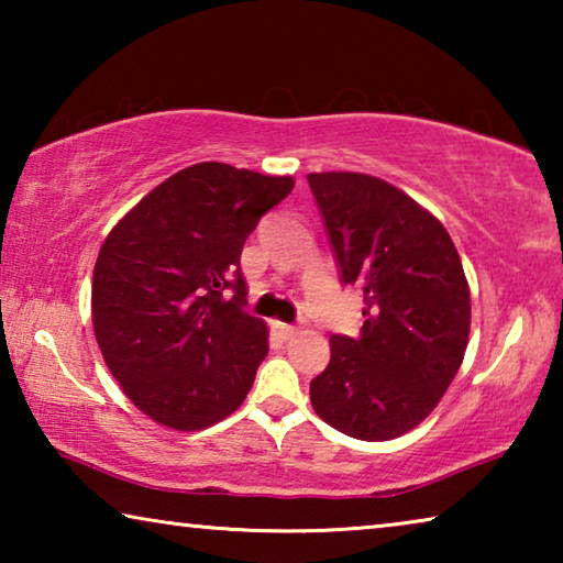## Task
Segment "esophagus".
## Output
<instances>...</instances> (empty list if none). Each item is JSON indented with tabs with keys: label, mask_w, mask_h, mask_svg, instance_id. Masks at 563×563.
Masks as SVG:
<instances>
[{
	"label": "esophagus",
	"mask_w": 563,
	"mask_h": 563,
	"mask_svg": "<svg viewBox=\"0 0 563 563\" xmlns=\"http://www.w3.org/2000/svg\"><path fill=\"white\" fill-rule=\"evenodd\" d=\"M273 332H275V335H278L280 340H290V338L295 335V332H298V328L288 325V322H278V320H275V322H273Z\"/></svg>",
	"instance_id": "1"
}]
</instances>
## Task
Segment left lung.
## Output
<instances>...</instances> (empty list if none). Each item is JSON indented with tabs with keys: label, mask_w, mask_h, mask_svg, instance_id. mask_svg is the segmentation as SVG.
Here are the masks:
<instances>
[{
	"label": "left lung",
	"mask_w": 563,
	"mask_h": 563,
	"mask_svg": "<svg viewBox=\"0 0 563 563\" xmlns=\"http://www.w3.org/2000/svg\"><path fill=\"white\" fill-rule=\"evenodd\" d=\"M340 280L362 292L360 338L332 335L310 383L338 432L395 440L440 402L470 340L472 305L450 233L402 190L367 174H308Z\"/></svg>",
	"instance_id": "1"
}]
</instances>
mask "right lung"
I'll return each instance as SVG.
<instances>
[{
	"instance_id": "1",
	"label": "right lung",
	"mask_w": 563,
	"mask_h": 563,
	"mask_svg": "<svg viewBox=\"0 0 563 563\" xmlns=\"http://www.w3.org/2000/svg\"><path fill=\"white\" fill-rule=\"evenodd\" d=\"M292 186L206 161L111 228L93 265V335L123 395L154 422L206 430L243 405L268 328L245 312L241 251Z\"/></svg>"
}]
</instances>
